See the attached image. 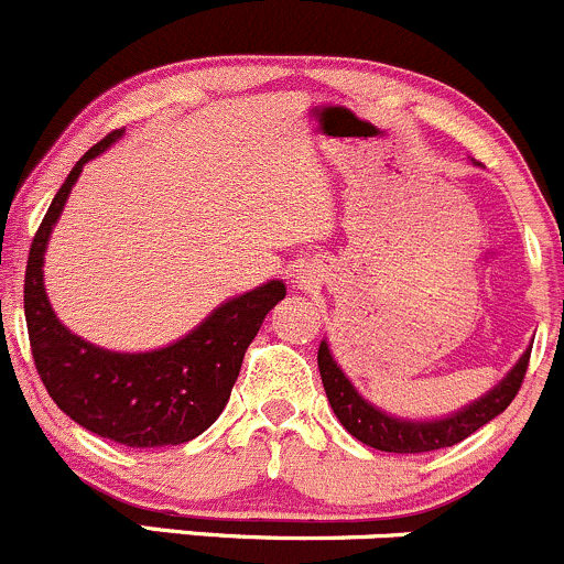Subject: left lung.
Returning <instances> with one entry per match:
<instances>
[{"instance_id": "obj_1", "label": "left lung", "mask_w": 564, "mask_h": 564, "mask_svg": "<svg viewBox=\"0 0 564 564\" xmlns=\"http://www.w3.org/2000/svg\"><path fill=\"white\" fill-rule=\"evenodd\" d=\"M530 352L532 347H527L508 375L495 388H489L484 397L473 399V402L454 410L451 415L440 417H402L375 408L369 399L358 393V388L352 386L345 369L336 364L325 339L321 341V350H317V367H321L330 410L336 412L339 423L352 437L361 440L369 448L386 451V454H426V451H440L462 443L469 434L478 432L480 426H486L491 417L505 412V408L519 393L521 380L527 375V364H530Z\"/></svg>"}]
</instances>
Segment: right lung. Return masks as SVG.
Masks as SVG:
<instances>
[{"instance_id":"obj_1","label":"right lung","mask_w":564,"mask_h":564,"mask_svg":"<svg viewBox=\"0 0 564 564\" xmlns=\"http://www.w3.org/2000/svg\"><path fill=\"white\" fill-rule=\"evenodd\" d=\"M113 130L75 162L51 200L29 249L23 280L29 345L45 391L65 415L89 432L130 448L182 445L206 432L228 404L243 352L265 315L284 299L282 280L223 301L182 339L143 352H119L91 345L56 317L43 282L45 249L80 171L113 147Z\"/></svg>"}]
</instances>
